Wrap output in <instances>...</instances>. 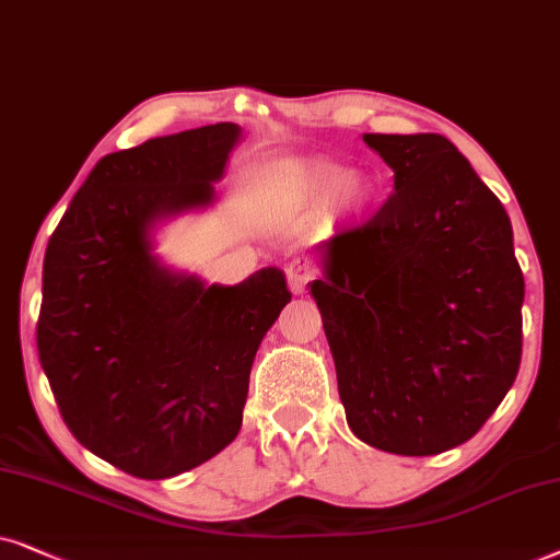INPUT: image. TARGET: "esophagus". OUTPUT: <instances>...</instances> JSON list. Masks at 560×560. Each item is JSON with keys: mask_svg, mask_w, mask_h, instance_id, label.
I'll use <instances>...</instances> for the list:
<instances>
[{"mask_svg": "<svg viewBox=\"0 0 560 560\" xmlns=\"http://www.w3.org/2000/svg\"><path fill=\"white\" fill-rule=\"evenodd\" d=\"M312 279H315V268H312L310 260L296 258L287 266V281H289V289H292L294 294L307 292Z\"/></svg>", "mask_w": 560, "mask_h": 560, "instance_id": "esophagus-1", "label": "esophagus"}]
</instances>
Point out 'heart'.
<instances>
[{
	"mask_svg": "<svg viewBox=\"0 0 560 560\" xmlns=\"http://www.w3.org/2000/svg\"><path fill=\"white\" fill-rule=\"evenodd\" d=\"M338 194L353 212H361L371 199L369 186L350 176V171L338 163L312 161L287 174L284 199L296 210H319Z\"/></svg>",
	"mask_w": 560,
	"mask_h": 560,
	"instance_id": "obj_1",
	"label": "heart"
}]
</instances>
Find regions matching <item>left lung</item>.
<instances>
[{
  "mask_svg": "<svg viewBox=\"0 0 560 560\" xmlns=\"http://www.w3.org/2000/svg\"><path fill=\"white\" fill-rule=\"evenodd\" d=\"M363 143L394 171V191L319 243L312 296L353 435L435 456L474 438L517 376L525 279L512 222L448 138Z\"/></svg>",
  "mask_w": 560,
  "mask_h": 560,
  "instance_id": "left-lung-1",
  "label": "left lung"
}]
</instances>
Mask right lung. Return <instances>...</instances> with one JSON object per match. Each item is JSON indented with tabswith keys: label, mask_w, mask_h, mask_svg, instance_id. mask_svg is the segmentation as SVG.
<instances>
[{
	"label": "right lung",
	"mask_w": 560,
	"mask_h": 560,
	"mask_svg": "<svg viewBox=\"0 0 560 560\" xmlns=\"http://www.w3.org/2000/svg\"><path fill=\"white\" fill-rule=\"evenodd\" d=\"M237 138L218 122L104 155L48 241L40 366L73 438L138 479L235 441L253 358L292 300L279 268L207 287L153 253L155 222L212 205Z\"/></svg>",
	"instance_id": "add662e5"
}]
</instances>
